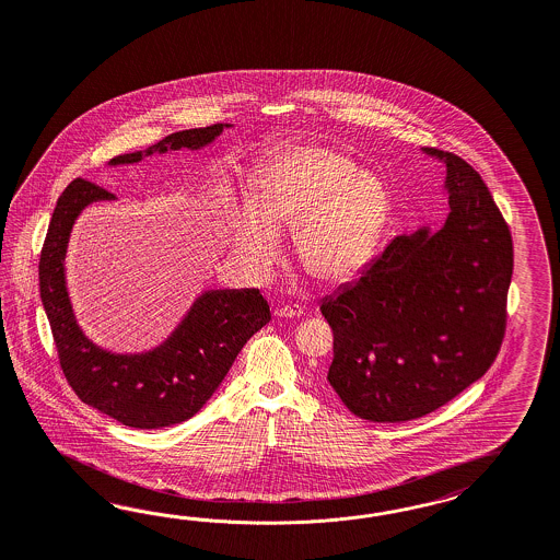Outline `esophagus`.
I'll return each instance as SVG.
<instances>
[{
	"label": "esophagus",
	"instance_id": "esophagus-1",
	"mask_svg": "<svg viewBox=\"0 0 560 560\" xmlns=\"http://www.w3.org/2000/svg\"><path fill=\"white\" fill-rule=\"evenodd\" d=\"M275 314H277L279 318H300V316L304 314V310H302V305L298 304L281 305V307L275 310Z\"/></svg>",
	"mask_w": 560,
	"mask_h": 560
}]
</instances>
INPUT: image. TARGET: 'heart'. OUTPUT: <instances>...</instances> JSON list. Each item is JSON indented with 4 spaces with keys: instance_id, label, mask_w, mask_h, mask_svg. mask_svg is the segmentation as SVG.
Returning <instances> with one entry per match:
<instances>
[{
    "instance_id": "heart-1",
    "label": "heart",
    "mask_w": 560,
    "mask_h": 560,
    "mask_svg": "<svg viewBox=\"0 0 560 560\" xmlns=\"http://www.w3.org/2000/svg\"><path fill=\"white\" fill-rule=\"evenodd\" d=\"M253 207H242L228 246L250 271L267 272L281 255L279 232H293L302 271L340 285L365 271L392 220L386 183L345 153L323 145H288L250 174Z\"/></svg>"
}]
</instances>
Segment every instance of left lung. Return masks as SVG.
Returning <instances> with one entry per match:
<instances>
[{
  "mask_svg": "<svg viewBox=\"0 0 560 560\" xmlns=\"http://www.w3.org/2000/svg\"><path fill=\"white\" fill-rule=\"evenodd\" d=\"M421 152L445 168L443 225L392 240L320 305L335 332L328 382L373 423H405L450 402L491 368L505 332L508 223L468 162Z\"/></svg>",
  "mask_w": 560,
  "mask_h": 560,
  "instance_id": "obj_1",
  "label": "left lung"
}]
</instances>
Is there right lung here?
<instances>
[{
	"mask_svg": "<svg viewBox=\"0 0 560 560\" xmlns=\"http://www.w3.org/2000/svg\"><path fill=\"white\" fill-rule=\"evenodd\" d=\"M232 125L218 122L164 137L141 152L122 153L108 166L137 164L153 153L197 152ZM117 197L75 178L59 197L40 253V300L69 386L90 405L133 429H162L197 415L220 388L248 339L271 320L267 300L255 288L205 289L166 339L148 351L117 353L96 345L75 318L66 255L73 223L88 205Z\"/></svg>",
	"mask_w": 560,
	"mask_h": 560,
	"instance_id": "add662e5",
	"label": "right lung"
}]
</instances>
